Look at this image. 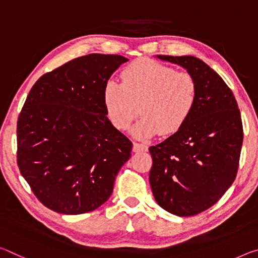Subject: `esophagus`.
Here are the masks:
<instances>
[{
	"label": "esophagus",
	"instance_id": "obj_1",
	"mask_svg": "<svg viewBox=\"0 0 258 258\" xmlns=\"http://www.w3.org/2000/svg\"><path fill=\"white\" fill-rule=\"evenodd\" d=\"M147 150H148V146L145 144H138V142H134L133 144L134 153H141V151H147Z\"/></svg>",
	"mask_w": 258,
	"mask_h": 258
}]
</instances>
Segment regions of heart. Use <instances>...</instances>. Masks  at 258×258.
<instances>
[{
	"instance_id": "1",
	"label": "heart",
	"mask_w": 258,
	"mask_h": 258,
	"mask_svg": "<svg viewBox=\"0 0 258 258\" xmlns=\"http://www.w3.org/2000/svg\"><path fill=\"white\" fill-rule=\"evenodd\" d=\"M121 84L109 80L103 88V105L109 121L126 131L138 113L133 128L139 139L156 134L169 137L180 131L198 104L199 86L186 71H175L154 59L139 58L120 72ZM139 111H137V107Z\"/></svg>"
}]
</instances>
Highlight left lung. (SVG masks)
<instances>
[{"label":"left lung","instance_id":"left-lung-1","mask_svg":"<svg viewBox=\"0 0 258 258\" xmlns=\"http://www.w3.org/2000/svg\"><path fill=\"white\" fill-rule=\"evenodd\" d=\"M185 68L199 86L198 104L185 126L149 148L154 198L171 214L189 217L217 203L235 180L243 127L230 87L194 56L157 55Z\"/></svg>","mask_w":258,"mask_h":258}]
</instances>
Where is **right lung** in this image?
Returning <instances> with one entry per match:
<instances>
[{
    "label": "right lung",
    "mask_w": 258,
    "mask_h": 258,
    "mask_svg": "<svg viewBox=\"0 0 258 258\" xmlns=\"http://www.w3.org/2000/svg\"><path fill=\"white\" fill-rule=\"evenodd\" d=\"M89 54L44 75L32 87L17 121V164L48 209L80 215L110 198L133 144L109 121L103 88L127 62Z\"/></svg>",
    "instance_id": "obj_1"
}]
</instances>
